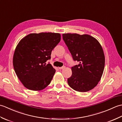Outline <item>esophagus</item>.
<instances>
[{
	"instance_id": "1",
	"label": "esophagus",
	"mask_w": 122,
	"mask_h": 122,
	"mask_svg": "<svg viewBox=\"0 0 122 122\" xmlns=\"http://www.w3.org/2000/svg\"><path fill=\"white\" fill-rule=\"evenodd\" d=\"M64 68H65V66H62V67H59V70H62V69H63Z\"/></svg>"
}]
</instances>
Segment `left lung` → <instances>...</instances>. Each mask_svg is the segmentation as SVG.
Segmentation results:
<instances>
[{"instance_id":"left-lung-1","label":"left lung","mask_w":122,"mask_h":122,"mask_svg":"<svg viewBox=\"0 0 122 122\" xmlns=\"http://www.w3.org/2000/svg\"><path fill=\"white\" fill-rule=\"evenodd\" d=\"M62 37L73 60L79 62L71 68L69 85L77 92L91 90L97 85L104 71L105 56L102 46L87 34L63 33Z\"/></svg>"}]
</instances>
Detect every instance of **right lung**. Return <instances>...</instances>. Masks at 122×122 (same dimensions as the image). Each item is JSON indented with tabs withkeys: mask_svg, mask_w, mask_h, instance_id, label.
<instances>
[{
	"mask_svg": "<svg viewBox=\"0 0 122 122\" xmlns=\"http://www.w3.org/2000/svg\"><path fill=\"white\" fill-rule=\"evenodd\" d=\"M60 40L59 33L41 32L30 33L19 41L13 56V66L25 87L38 91L50 83L56 70L46 62Z\"/></svg>",
	"mask_w": 122,
	"mask_h": 122,
	"instance_id": "obj_1",
	"label": "right lung"
}]
</instances>
